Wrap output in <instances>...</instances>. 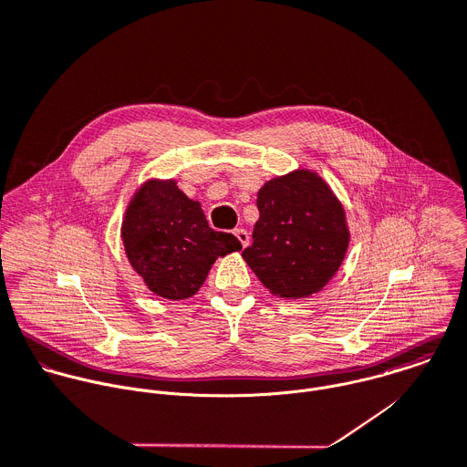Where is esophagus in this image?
Returning <instances> with one entry per match:
<instances>
[{
	"mask_svg": "<svg viewBox=\"0 0 467 467\" xmlns=\"http://www.w3.org/2000/svg\"><path fill=\"white\" fill-rule=\"evenodd\" d=\"M234 236L240 240L242 247L249 245V233L245 229H234Z\"/></svg>",
	"mask_w": 467,
	"mask_h": 467,
	"instance_id": "esophagus-1",
	"label": "esophagus"
}]
</instances>
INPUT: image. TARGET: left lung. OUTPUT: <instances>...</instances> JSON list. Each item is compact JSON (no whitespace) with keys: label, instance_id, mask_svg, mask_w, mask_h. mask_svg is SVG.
Wrapping results in <instances>:
<instances>
[{"label":"left lung","instance_id":"obj_1","mask_svg":"<svg viewBox=\"0 0 467 467\" xmlns=\"http://www.w3.org/2000/svg\"><path fill=\"white\" fill-rule=\"evenodd\" d=\"M260 218L242 256L280 298H307L340 269L348 247L346 211L327 182L309 169L276 176L258 191Z\"/></svg>","mask_w":467,"mask_h":467}]
</instances>
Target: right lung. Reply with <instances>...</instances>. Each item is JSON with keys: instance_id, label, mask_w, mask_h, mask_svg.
I'll return each instance as SVG.
<instances>
[{"instance_id": "right-lung-1", "label": "right lung", "mask_w": 467, "mask_h": 467, "mask_svg": "<svg viewBox=\"0 0 467 467\" xmlns=\"http://www.w3.org/2000/svg\"><path fill=\"white\" fill-rule=\"evenodd\" d=\"M121 240L132 269L165 300L191 298L216 258L242 249L236 236L209 227L200 202L187 198L176 180L156 178L130 198Z\"/></svg>"}]
</instances>
